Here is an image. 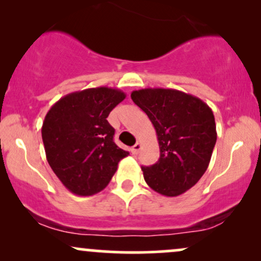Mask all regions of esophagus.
I'll return each instance as SVG.
<instances>
[{"mask_svg": "<svg viewBox=\"0 0 261 261\" xmlns=\"http://www.w3.org/2000/svg\"><path fill=\"white\" fill-rule=\"evenodd\" d=\"M141 147H142V146H141V143L140 142H136V145H134L133 147H131V152H133L134 154H137L140 152Z\"/></svg>", "mask_w": 261, "mask_h": 261, "instance_id": "1", "label": "esophagus"}]
</instances>
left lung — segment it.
<instances>
[{
	"label": "left lung",
	"mask_w": 261,
	"mask_h": 261,
	"mask_svg": "<svg viewBox=\"0 0 261 261\" xmlns=\"http://www.w3.org/2000/svg\"><path fill=\"white\" fill-rule=\"evenodd\" d=\"M131 99L147 114L160 145L157 163L141 167L145 181L161 195H181L206 172L216 145L211 108L195 95L169 88L139 89Z\"/></svg>",
	"instance_id": "left-lung-1"
}]
</instances>
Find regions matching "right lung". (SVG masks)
I'll use <instances>...</instances> for the list:
<instances>
[{"instance_id": "obj_1", "label": "right lung", "mask_w": 261, "mask_h": 261, "mask_svg": "<svg viewBox=\"0 0 261 261\" xmlns=\"http://www.w3.org/2000/svg\"><path fill=\"white\" fill-rule=\"evenodd\" d=\"M125 98L120 89L109 87L83 89L66 94L45 115L41 137L46 160L71 193H99L128 154L115 145V130L107 120Z\"/></svg>"}]
</instances>
